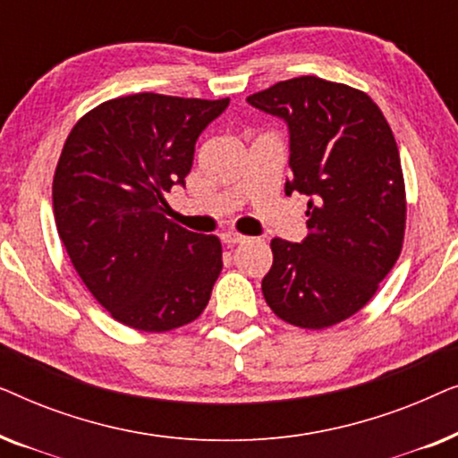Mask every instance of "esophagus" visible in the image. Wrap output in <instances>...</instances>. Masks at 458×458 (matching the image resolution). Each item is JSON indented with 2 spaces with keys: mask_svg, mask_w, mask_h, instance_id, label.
Returning <instances> with one entry per match:
<instances>
[{
  "mask_svg": "<svg viewBox=\"0 0 458 458\" xmlns=\"http://www.w3.org/2000/svg\"><path fill=\"white\" fill-rule=\"evenodd\" d=\"M250 237L237 233V231H225L223 233V242L227 243V246H235V243H246Z\"/></svg>",
  "mask_w": 458,
  "mask_h": 458,
  "instance_id": "esophagus-1",
  "label": "esophagus"
}]
</instances>
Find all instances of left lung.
Wrapping results in <instances>:
<instances>
[{
    "instance_id": "1",
    "label": "left lung",
    "mask_w": 458,
    "mask_h": 458,
    "mask_svg": "<svg viewBox=\"0 0 458 458\" xmlns=\"http://www.w3.org/2000/svg\"><path fill=\"white\" fill-rule=\"evenodd\" d=\"M248 102L287 123L293 177L285 193L310 198L304 242H271L262 293L285 323L331 327L375 296L403 252L406 191L396 140L365 91L334 81H281Z\"/></svg>"
}]
</instances>
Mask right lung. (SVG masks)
<instances>
[{
    "instance_id": "obj_1",
    "label": "right lung",
    "mask_w": 458,
    "mask_h": 458,
    "mask_svg": "<svg viewBox=\"0 0 458 458\" xmlns=\"http://www.w3.org/2000/svg\"><path fill=\"white\" fill-rule=\"evenodd\" d=\"M229 98L133 93L74 124L54 173V216L74 271L127 327L162 334L196 321L223 268L216 235L168 221L196 141Z\"/></svg>"
}]
</instances>
